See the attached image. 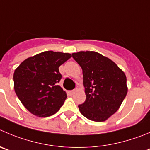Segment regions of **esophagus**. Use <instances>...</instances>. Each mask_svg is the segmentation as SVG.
Returning <instances> with one entry per match:
<instances>
[{
	"label": "esophagus",
	"instance_id": "1",
	"mask_svg": "<svg viewBox=\"0 0 150 150\" xmlns=\"http://www.w3.org/2000/svg\"><path fill=\"white\" fill-rule=\"evenodd\" d=\"M74 93H75V90H72V91H68V94H69L70 96H72Z\"/></svg>",
	"mask_w": 150,
	"mask_h": 150
}]
</instances>
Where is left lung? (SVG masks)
<instances>
[{
  "instance_id": "obj_1",
  "label": "left lung",
  "mask_w": 150,
  "mask_h": 150,
  "mask_svg": "<svg viewBox=\"0 0 150 150\" xmlns=\"http://www.w3.org/2000/svg\"><path fill=\"white\" fill-rule=\"evenodd\" d=\"M81 66L85 102L79 105L81 113L91 121L104 122L115 113L127 93L125 73L109 58L95 51L73 53Z\"/></svg>"
}]
</instances>
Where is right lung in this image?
Wrapping results in <instances>:
<instances>
[{
  "label": "right lung",
  "mask_w": 150,
  "mask_h": 150,
  "mask_svg": "<svg viewBox=\"0 0 150 150\" xmlns=\"http://www.w3.org/2000/svg\"><path fill=\"white\" fill-rule=\"evenodd\" d=\"M71 54L47 51L25 59L14 73L15 91L25 108L40 117L56 113L66 99L58 85L62 75L59 67Z\"/></svg>",
  "instance_id": "right-lung-1"
}]
</instances>
